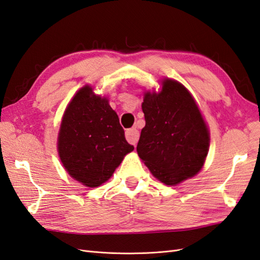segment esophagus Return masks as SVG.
<instances>
[{
	"label": "esophagus",
	"mask_w": 260,
	"mask_h": 260,
	"mask_svg": "<svg viewBox=\"0 0 260 260\" xmlns=\"http://www.w3.org/2000/svg\"><path fill=\"white\" fill-rule=\"evenodd\" d=\"M139 131L136 129V128H131V129H128L125 131V138L126 140H128V142H130L131 144L136 145L138 143V140H139Z\"/></svg>",
	"instance_id": "esophagus-1"
}]
</instances>
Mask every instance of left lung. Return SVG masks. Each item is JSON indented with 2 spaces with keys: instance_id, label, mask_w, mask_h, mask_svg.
Segmentation results:
<instances>
[{
  "instance_id": "8db88e82",
  "label": "left lung",
  "mask_w": 260,
  "mask_h": 260,
  "mask_svg": "<svg viewBox=\"0 0 260 260\" xmlns=\"http://www.w3.org/2000/svg\"><path fill=\"white\" fill-rule=\"evenodd\" d=\"M162 91L144 94L145 126L138 154L157 180L175 185L198 174L210 147V134L191 93L164 79Z\"/></svg>"
}]
</instances>
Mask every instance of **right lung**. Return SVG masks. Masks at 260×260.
Instances as JSON below:
<instances>
[{
  "label": "right lung",
  "mask_w": 260,
  "mask_h": 260,
  "mask_svg": "<svg viewBox=\"0 0 260 260\" xmlns=\"http://www.w3.org/2000/svg\"><path fill=\"white\" fill-rule=\"evenodd\" d=\"M134 149L108 100L93 94L89 86L81 88L67 107L58 136V153L68 174L97 187Z\"/></svg>",
  "instance_id": "obj_1"
}]
</instances>
